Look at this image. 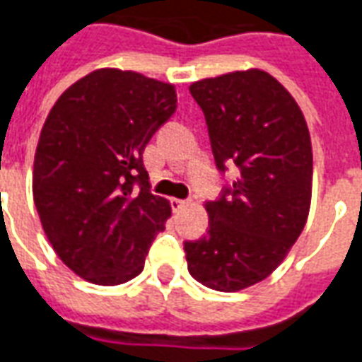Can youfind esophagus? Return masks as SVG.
Returning a JSON list of instances; mask_svg holds the SVG:
<instances>
[{
  "instance_id": "34e87169",
  "label": "esophagus",
  "mask_w": 362,
  "mask_h": 362,
  "mask_svg": "<svg viewBox=\"0 0 362 362\" xmlns=\"http://www.w3.org/2000/svg\"><path fill=\"white\" fill-rule=\"evenodd\" d=\"M187 205H189V199H171V206H173V211H181V209Z\"/></svg>"
}]
</instances>
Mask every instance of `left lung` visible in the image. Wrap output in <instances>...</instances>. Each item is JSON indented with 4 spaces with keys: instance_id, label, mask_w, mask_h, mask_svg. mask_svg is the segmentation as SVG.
<instances>
[{
    "instance_id": "left-lung-1",
    "label": "left lung",
    "mask_w": 362,
    "mask_h": 362,
    "mask_svg": "<svg viewBox=\"0 0 362 362\" xmlns=\"http://www.w3.org/2000/svg\"><path fill=\"white\" fill-rule=\"evenodd\" d=\"M218 171L233 185L206 203L209 230L183 244L189 274L216 291L268 278L305 226L311 203L310 129L298 102L268 72L238 71L193 82Z\"/></svg>"
}]
</instances>
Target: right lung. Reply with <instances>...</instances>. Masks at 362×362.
<instances>
[{
  "label": "right lung",
  "instance_id": "right-lung-1",
  "mask_svg": "<svg viewBox=\"0 0 362 362\" xmlns=\"http://www.w3.org/2000/svg\"><path fill=\"white\" fill-rule=\"evenodd\" d=\"M175 108L173 84L100 69L62 92L45 119L35 206L54 252L86 281L136 278L165 228L171 206L151 195L141 156Z\"/></svg>",
  "mask_w": 362,
  "mask_h": 362
}]
</instances>
